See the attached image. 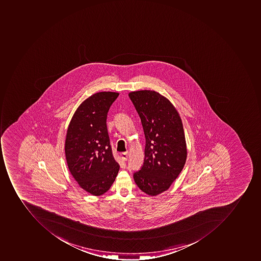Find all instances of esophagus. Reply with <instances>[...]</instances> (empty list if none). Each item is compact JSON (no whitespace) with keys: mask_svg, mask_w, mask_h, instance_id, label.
Wrapping results in <instances>:
<instances>
[{"mask_svg":"<svg viewBox=\"0 0 261 261\" xmlns=\"http://www.w3.org/2000/svg\"><path fill=\"white\" fill-rule=\"evenodd\" d=\"M121 159L124 161H126L128 157V152H123L121 153Z\"/></svg>","mask_w":261,"mask_h":261,"instance_id":"1","label":"esophagus"}]
</instances>
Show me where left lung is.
I'll return each mask as SVG.
<instances>
[{"label":"left lung","mask_w":261,"mask_h":261,"mask_svg":"<svg viewBox=\"0 0 261 261\" xmlns=\"http://www.w3.org/2000/svg\"><path fill=\"white\" fill-rule=\"evenodd\" d=\"M141 120L146 139L144 162L134 172L143 192L156 196L167 191L186 162V140L179 113L159 92L140 90L128 94Z\"/></svg>","instance_id":"8db88e82"}]
</instances>
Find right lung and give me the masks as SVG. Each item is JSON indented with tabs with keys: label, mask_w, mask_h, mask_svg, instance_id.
Instances as JSON below:
<instances>
[{
	"label": "right lung",
	"mask_w": 261,
	"mask_h": 261,
	"mask_svg": "<svg viewBox=\"0 0 261 261\" xmlns=\"http://www.w3.org/2000/svg\"><path fill=\"white\" fill-rule=\"evenodd\" d=\"M118 92L93 94L75 111L67 128L65 153L79 186L92 195L106 193L115 180L119 165L110 144L107 118Z\"/></svg>",
	"instance_id": "add662e5"
}]
</instances>
